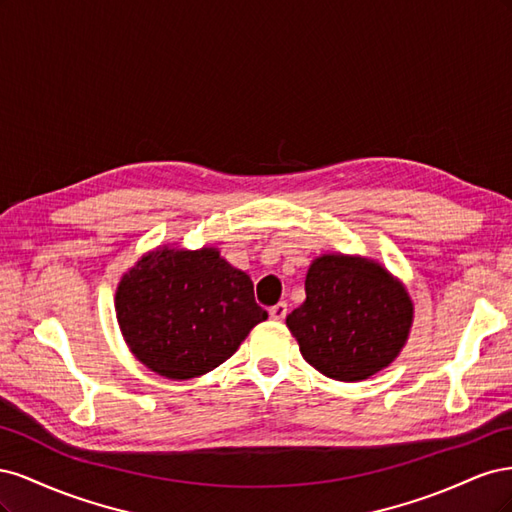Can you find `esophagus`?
<instances>
[{"label":"esophagus","instance_id":"obj_1","mask_svg":"<svg viewBox=\"0 0 512 512\" xmlns=\"http://www.w3.org/2000/svg\"><path fill=\"white\" fill-rule=\"evenodd\" d=\"M286 314H288V305H286L284 301H280V303L273 305V307L269 309V316H271V320H275V322H282V320L286 318Z\"/></svg>","mask_w":512,"mask_h":512}]
</instances>
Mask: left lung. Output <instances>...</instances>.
<instances>
[{"label": "left lung", "instance_id": "obj_1", "mask_svg": "<svg viewBox=\"0 0 512 512\" xmlns=\"http://www.w3.org/2000/svg\"><path fill=\"white\" fill-rule=\"evenodd\" d=\"M286 324L309 365L327 378L356 382L374 376L404 348L412 301L378 262L327 254L309 267L305 301Z\"/></svg>", "mask_w": 512, "mask_h": 512}]
</instances>
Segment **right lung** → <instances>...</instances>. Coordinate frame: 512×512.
Masks as SVG:
<instances>
[{
    "mask_svg": "<svg viewBox=\"0 0 512 512\" xmlns=\"http://www.w3.org/2000/svg\"><path fill=\"white\" fill-rule=\"evenodd\" d=\"M115 309L136 359L170 380H190L222 365L267 320L250 277L213 247H160L143 256L121 277Z\"/></svg>",
    "mask_w": 512,
    "mask_h": 512,
    "instance_id": "1",
    "label": "right lung"
}]
</instances>
